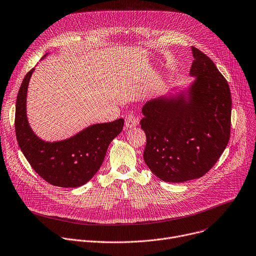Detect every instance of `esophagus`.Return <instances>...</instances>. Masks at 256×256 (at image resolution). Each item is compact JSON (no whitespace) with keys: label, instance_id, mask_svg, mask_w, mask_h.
<instances>
[{"label":"esophagus","instance_id":"1","mask_svg":"<svg viewBox=\"0 0 256 256\" xmlns=\"http://www.w3.org/2000/svg\"><path fill=\"white\" fill-rule=\"evenodd\" d=\"M138 124V118H137L133 112L129 114L125 118V126L127 128H133Z\"/></svg>","mask_w":256,"mask_h":256}]
</instances>
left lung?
Returning a JSON list of instances; mask_svg holds the SVG:
<instances>
[{"instance_id": "obj_1", "label": "left lung", "mask_w": 256, "mask_h": 256, "mask_svg": "<svg viewBox=\"0 0 256 256\" xmlns=\"http://www.w3.org/2000/svg\"><path fill=\"white\" fill-rule=\"evenodd\" d=\"M194 80L176 94L154 98L142 108L144 160L167 182L200 178L218 162L230 134L228 84L210 58L192 47Z\"/></svg>"}]
</instances>
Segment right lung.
Here are the masks:
<instances>
[{"instance_id": "obj_1", "label": "right lung", "mask_w": 256, "mask_h": 256, "mask_svg": "<svg viewBox=\"0 0 256 256\" xmlns=\"http://www.w3.org/2000/svg\"><path fill=\"white\" fill-rule=\"evenodd\" d=\"M34 70L24 76L16 100L18 146L32 169L47 182L60 188H78L100 168L110 144L123 129L124 120L90 125L64 140H43L30 128L26 116L28 88Z\"/></svg>"}]
</instances>
